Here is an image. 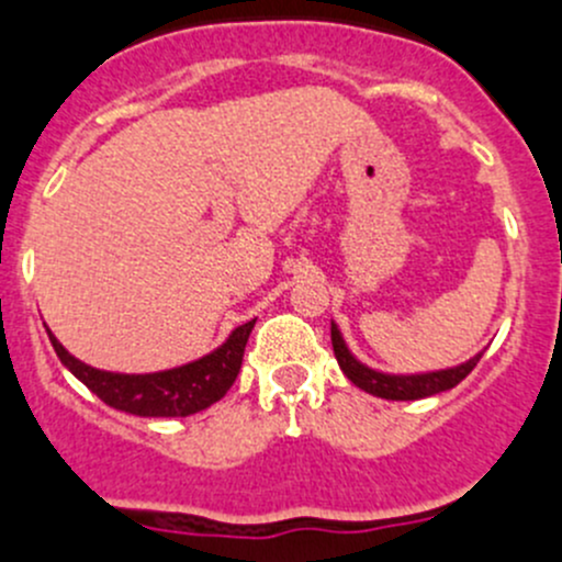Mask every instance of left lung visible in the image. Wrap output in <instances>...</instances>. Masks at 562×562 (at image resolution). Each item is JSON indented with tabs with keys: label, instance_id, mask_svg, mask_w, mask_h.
<instances>
[{
	"label": "left lung",
	"instance_id": "1",
	"mask_svg": "<svg viewBox=\"0 0 562 562\" xmlns=\"http://www.w3.org/2000/svg\"><path fill=\"white\" fill-rule=\"evenodd\" d=\"M331 345H334V356L339 361V370L345 372L350 383H356L361 391L372 396H381V400H396V402H407V400H424V396L440 394V391L454 389L457 383H462L464 378L473 372V367L479 364V359L484 356L475 353L473 359H468L464 364L449 367V370H435V372H413V375H394V372H381L367 367L364 361L356 359L350 353L348 342H345L342 331H339L337 323L331 321Z\"/></svg>",
	"mask_w": 562,
	"mask_h": 562
}]
</instances>
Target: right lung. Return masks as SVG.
Segmentation results:
<instances>
[{
	"label": "right lung",
	"instance_id": "right-lung-1",
	"mask_svg": "<svg viewBox=\"0 0 562 562\" xmlns=\"http://www.w3.org/2000/svg\"><path fill=\"white\" fill-rule=\"evenodd\" d=\"M252 326L255 321L236 326L220 348L190 361V364L173 367V370L144 372V375L108 372L83 364L50 334V328H45V331H48V339L61 364L92 394H98L105 405L144 418H181L206 411L209 405H214V402L228 394V389L234 386L236 375L241 370V359H245Z\"/></svg>",
	"mask_w": 562,
	"mask_h": 562
}]
</instances>
